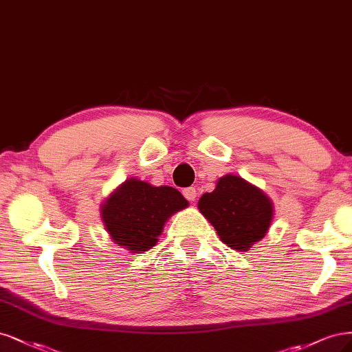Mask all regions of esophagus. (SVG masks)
Segmentation results:
<instances>
[{"instance_id":"34e87169","label":"esophagus","mask_w":352,"mask_h":352,"mask_svg":"<svg viewBox=\"0 0 352 352\" xmlns=\"http://www.w3.org/2000/svg\"><path fill=\"white\" fill-rule=\"evenodd\" d=\"M183 195H184V197H186L187 200L195 201L196 197H197V191H196L195 187H188V188H186V190L183 191Z\"/></svg>"}]
</instances>
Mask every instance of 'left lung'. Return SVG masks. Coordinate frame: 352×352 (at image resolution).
Masks as SVG:
<instances>
[{
  "mask_svg": "<svg viewBox=\"0 0 352 352\" xmlns=\"http://www.w3.org/2000/svg\"><path fill=\"white\" fill-rule=\"evenodd\" d=\"M197 206L222 243L238 252H248L262 240L274 218V206L265 192L231 174L219 178L217 188L205 192Z\"/></svg>",
  "mask_w": 352,
  "mask_h": 352,
  "instance_id": "8db88e82",
  "label": "left lung"
}]
</instances>
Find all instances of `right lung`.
Here are the masks:
<instances>
[{
  "label": "right lung",
  "mask_w": 352,
  "mask_h": 352,
  "mask_svg": "<svg viewBox=\"0 0 352 352\" xmlns=\"http://www.w3.org/2000/svg\"><path fill=\"white\" fill-rule=\"evenodd\" d=\"M187 206L188 201L174 187H155L130 178L104 201L100 217L116 244L142 253L157 243L166 219Z\"/></svg>",
  "instance_id": "add662e5"
}]
</instances>
